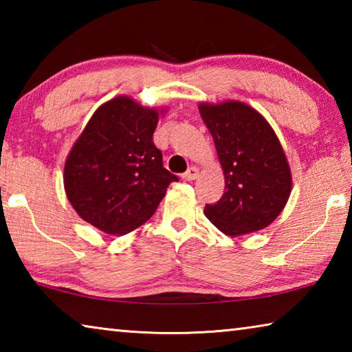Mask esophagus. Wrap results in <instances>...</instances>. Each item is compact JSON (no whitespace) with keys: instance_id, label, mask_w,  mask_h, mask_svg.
I'll list each match as a JSON object with an SVG mask.
<instances>
[{"instance_id":"esophagus-1","label":"esophagus","mask_w":352,"mask_h":352,"mask_svg":"<svg viewBox=\"0 0 352 352\" xmlns=\"http://www.w3.org/2000/svg\"><path fill=\"white\" fill-rule=\"evenodd\" d=\"M182 177H183V180H186V182L195 180V178L199 177V168H195V166H190V168L186 172H184Z\"/></svg>"}]
</instances>
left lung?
I'll return each instance as SVG.
<instances>
[{"mask_svg":"<svg viewBox=\"0 0 352 352\" xmlns=\"http://www.w3.org/2000/svg\"><path fill=\"white\" fill-rule=\"evenodd\" d=\"M199 110L216 144L226 189L222 199L205 206V216L231 237L265 228L292 190L278 136L261 113L237 100L200 104Z\"/></svg>","mask_w":352,"mask_h":352,"instance_id":"obj_1","label":"left lung"}]
</instances>
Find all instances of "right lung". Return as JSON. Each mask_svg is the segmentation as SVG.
Masks as SVG:
<instances>
[{
  "instance_id": "add662e5",
  "label": "right lung",
  "mask_w": 352,
  "mask_h": 352,
  "mask_svg": "<svg viewBox=\"0 0 352 352\" xmlns=\"http://www.w3.org/2000/svg\"><path fill=\"white\" fill-rule=\"evenodd\" d=\"M158 110L129 96L93 113L65 163L69 204L85 222L107 234H127L147 222L178 177L163 168L153 144Z\"/></svg>"
}]
</instances>
